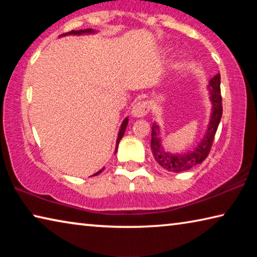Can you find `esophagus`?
Here are the masks:
<instances>
[{
	"label": "esophagus",
	"mask_w": 257,
	"mask_h": 257,
	"mask_svg": "<svg viewBox=\"0 0 257 257\" xmlns=\"http://www.w3.org/2000/svg\"><path fill=\"white\" fill-rule=\"evenodd\" d=\"M150 110L149 103L147 102H138L135 104L132 108V115L135 118H143L147 114V112Z\"/></svg>",
	"instance_id": "esophagus-1"
}]
</instances>
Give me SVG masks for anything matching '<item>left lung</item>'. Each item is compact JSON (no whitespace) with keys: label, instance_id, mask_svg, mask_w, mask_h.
I'll list each match as a JSON object with an SVG mask.
<instances>
[{"label":"left lung","instance_id":"1","mask_svg":"<svg viewBox=\"0 0 257 257\" xmlns=\"http://www.w3.org/2000/svg\"><path fill=\"white\" fill-rule=\"evenodd\" d=\"M208 93L212 103V113L210 122L207 125L206 134L204 135L202 141L198 143L196 147L186 153L171 154L163 150L161 145L160 138V127L156 123H153L152 127V139H151V150L156 162L165 170L171 172H182L194 168L195 165L202 163L207 158L210 153L212 143L214 141L215 133L219 127L221 116H222V97H221L220 89V73L212 78L208 82Z\"/></svg>","mask_w":257,"mask_h":257}]
</instances>
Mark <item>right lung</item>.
<instances>
[{
	"label": "right lung",
	"instance_id": "add662e5",
	"mask_svg": "<svg viewBox=\"0 0 257 257\" xmlns=\"http://www.w3.org/2000/svg\"><path fill=\"white\" fill-rule=\"evenodd\" d=\"M94 33H95V30H93L92 28L84 29V30H71V32H69V33L62 34V35H61V37H62V36H67V35H84V34H94ZM127 124H128V118H125V119L123 120V122L121 123V127H120L119 134H118V138H116V145H115V152H114V153H116V151H118V145H119V143H120V141H121V138L123 137L124 132H125V128H127ZM102 170H103V169H102ZM102 170H99V171H97L96 173H94L93 176H97L98 173L102 172Z\"/></svg>",
	"mask_w": 257,
	"mask_h": 257
}]
</instances>
